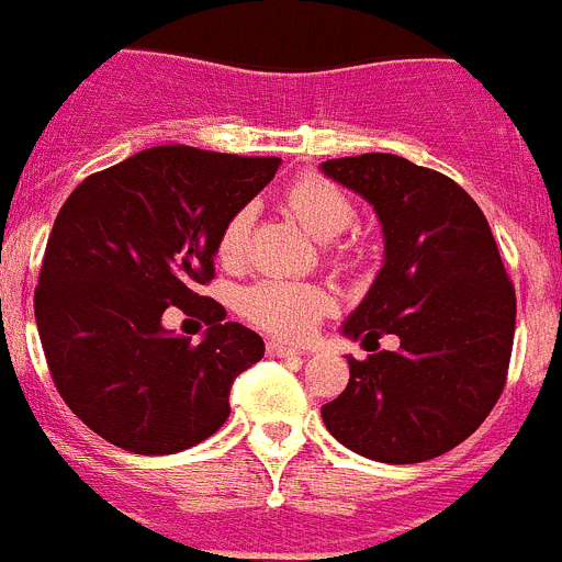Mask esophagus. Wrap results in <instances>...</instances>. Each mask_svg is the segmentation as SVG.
<instances>
[{"instance_id": "34e87169", "label": "esophagus", "mask_w": 562, "mask_h": 562, "mask_svg": "<svg viewBox=\"0 0 562 562\" xmlns=\"http://www.w3.org/2000/svg\"><path fill=\"white\" fill-rule=\"evenodd\" d=\"M267 355L270 357H301L304 351L292 349V346H286V342H281V340H267Z\"/></svg>"}]
</instances>
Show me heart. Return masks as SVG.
I'll return each instance as SVG.
<instances>
[{
	"instance_id": "obj_1",
	"label": "heart",
	"mask_w": 562,
	"mask_h": 562,
	"mask_svg": "<svg viewBox=\"0 0 562 562\" xmlns=\"http://www.w3.org/2000/svg\"><path fill=\"white\" fill-rule=\"evenodd\" d=\"M286 205L295 213L301 225L317 238H335L349 231L357 220V211L351 200L326 177L306 173L297 177L286 188ZM252 220L256 211L252 205L238 207L216 238V256L225 267H238L247 256V241H250ZM342 258L346 252H335ZM329 295L321 286L295 284V281H256L238 292L236 310L247 324L267 331L281 340H304L312 335L317 321L329 312Z\"/></svg>"
}]
</instances>
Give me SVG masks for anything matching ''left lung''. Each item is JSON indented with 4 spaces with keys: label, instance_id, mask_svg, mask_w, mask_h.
<instances>
[{
    "label": "left lung",
    "instance_id": "1",
    "mask_svg": "<svg viewBox=\"0 0 562 562\" xmlns=\"http://www.w3.org/2000/svg\"><path fill=\"white\" fill-rule=\"evenodd\" d=\"M321 171L369 200L385 236V265L342 324L374 355L349 357V385L321 408L324 425L366 459H436L475 434L506 385L515 286L493 231L459 182L396 154ZM382 334L400 336L401 349L376 352Z\"/></svg>",
    "mask_w": 562,
    "mask_h": 562
}]
</instances>
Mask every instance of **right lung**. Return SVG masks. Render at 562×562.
Here are the masks:
<instances>
[{
    "label": "right lung",
    "mask_w": 562,
    "mask_h": 562,
    "mask_svg": "<svg viewBox=\"0 0 562 562\" xmlns=\"http://www.w3.org/2000/svg\"><path fill=\"white\" fill-rule=\"evenodd\" d=\"M278 157L154 146L69 193L47 238L36 324L69 411L128 453L168 456L213 436L231 385L265 340L200 295L216 238L276 177ZM177 305L212 329L200 347L165 331Z\"/></svg>",
    "instance_id": "1"
}]
</instances>
